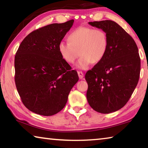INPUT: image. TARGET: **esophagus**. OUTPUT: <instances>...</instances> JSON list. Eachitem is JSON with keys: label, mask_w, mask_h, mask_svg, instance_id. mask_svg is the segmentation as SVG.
<instances>
[{"label": "esophagus", "mask_w": 148, "mask_h": 148, "mask_svg": "<svg viewBox=\"0 0 148 148\" xmlns=\"http://www.w3.org/2000/svg\"><path fill=\"white\" fill-rule=\"evenodd\" d=\"M77 74H78V76L79 79H82L84 77V73L81 71H77Z\"/></svg>", "instance_id": "34e87169"}]
</instances>
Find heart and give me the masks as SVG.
<instances>
[{"mask_svg": "<svg viewBox=\"0 0 148 148\" xmlns=\"http://www.w3.org/2000/svg\"><path fill=\"white\" fill-rule=\"evenodd\" d=\"M69 42L62 41L58 46L62 58L69 64L74 63L79 55L77 68L88 69L92 62L99 63L106 56L108 49V38L103 30L81 26L68 36Z\"/></svg>", "mask_w": 148, "mask_h": 148, "instance_id": "heart-1", "label": "heart"}]
</instances>
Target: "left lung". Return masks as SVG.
<instances>
[{
  "label": "left lung",
  "mask_w": 148,
  "mask_h": 148,
  "mask_svg": "<svg viewBox=\"0 0 148 148\" xmlns=\"http://www.w3.org/2000/svg\"><path fill=\"white\" fill-rule=\"evenodd\" d=\"M89 24L106 32L108 49L102 61L86 72L87 99L97 112L112 113L127 104L137 86L138 49L133 38L116 22L105 20Z\"/></svg>",
  "instance_id": "1"
}]
</instances>
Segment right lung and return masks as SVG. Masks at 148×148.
<instances>
[{
	"mask_svg": "<svg viewBox=\"0 0 148 148\" xmlns=\"http://www.w3.org/2000/svg\"><path fill=\"white\" fill-rule=\"evenodd\" d=\"M74 20L53 23L32 31L15 56V83L27 109L44 116L58 113L79 79L76 71L62 58L58 46Z\"/></svg>",
	"mask_w": 148,
	"mask_h": 148,
	"instance_id": "right-lung-1",
	"label": "right lung"
}]
</instances>
